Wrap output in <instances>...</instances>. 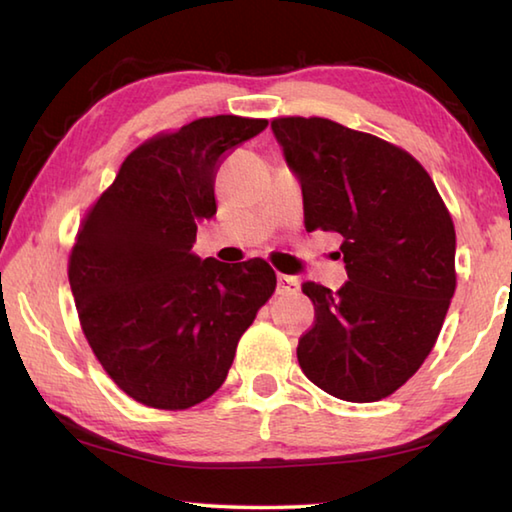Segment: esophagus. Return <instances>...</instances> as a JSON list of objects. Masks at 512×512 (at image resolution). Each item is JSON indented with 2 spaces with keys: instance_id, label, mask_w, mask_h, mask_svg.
Wrapping results in <instances>:
<instances>
[{
  "instance_id": "esophagus-1",
  "label": "esophagus",
  "mask_w": 512,
  "mask_h": 512,
  "mask_svg": "<svg viewBox=\"0 0 512 512\" xmlns=\"http://www.w3.org/2000/svg\"><path fill=\"white\" fill-rule=\"evenodd\" d=\"M300 291V280L293 275H277V293L280 295H295Z\"/></svg>"
}]
</instances>
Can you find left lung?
<instances>
[{
    "instance_id": "left-lung-1",
    "label": "left lung",
    "mask_w": 512,
    "mask_h": 512,
    "mask_svg": "<svg viewBox=\"0 0 512 512\" xmlns=\"http://www.w3.org/2000/svg\"><path fill=\"white\" fill-rule=\"evenodd\" d=\"M304 199V226L342 237L349 282H304L315 306L304 376L351 403L394 394L430 356L457 288V235L430 174L401 147L329 118L271 123Z\"/></svg>"
}]
</instances>
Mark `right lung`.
Wrapping results in <instances>:
<instances>
[{"instance_id": "add662e5", "label": "right lung", "mask_w": 512, "mask_h": 512, "mask_svg": "<svg viewBox=\"0 0 512 512\" xmlns=\"http://www.w3.org/2000/svg\"><path fill=\"white\" fill-rule=\"evenodd\" d=\"M266 125L212 116L150 138L82 219L69 255L82 331L109 378L147 407L188 410L215 394L275 291L264 259L192 253L197 224L217 212L221 159Z\"/></svg>"}]
</instances>
